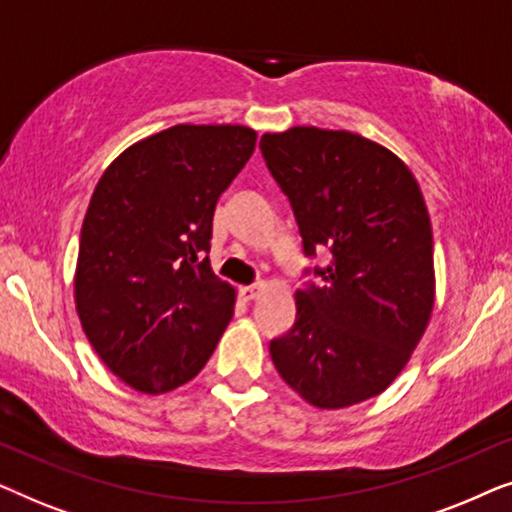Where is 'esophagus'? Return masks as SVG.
Returning a JSON list of instances; mask_svg holds the SVG:
<instances>
[{
    "label": "esophagus",
    "instance_id": "34e87169",
    "mask_svg": "<svg viewBox=\"0 0 512 512\" xmlns=\"http://www.w3.org/2000/svg\"><path fill=\"white\" fill-rule=\"evenodd\" d=\"M258 293H261V286H258V284H254V286H242V289H240V296H242L244 300H247V303H249V300H254V298L258 296Z\"/></svg>",
    "mask_w": 512,
    "mask_h": 512
}]
</instances>
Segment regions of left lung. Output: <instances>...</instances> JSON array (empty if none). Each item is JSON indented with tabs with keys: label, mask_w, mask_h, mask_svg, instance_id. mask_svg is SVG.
Returning <instances> with one entry per match:
<instances>
[{
	"label": "left lung",
	"mask_w": 512,
	"mask_h": 512,
	"mask_svg": "<svg viewBox=\"0 0 512 512\" xmlns=\"http://www.w3.org/2000/svg\"><path fill=\"white\" fill-rule=\"evenodd\" d=\"M289 198L305 268L296 324L270 340L277 373L317 408L382 394L422 340L433 310V235L422 191L401 158L347 130L291 128L261 137Z\"/></svg>",
	"instance_id": "8db88e82"
}]
</instances>
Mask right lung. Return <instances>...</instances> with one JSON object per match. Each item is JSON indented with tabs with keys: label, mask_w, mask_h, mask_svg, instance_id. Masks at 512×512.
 <instances>
[{
	"label": "right lung",
	"mask_w": 512,
	"mask_h": 512,
	"mask_svg": "<svg viewBox=\"0 0 512 512\" xmlns=\"http://www.w3.org/2000/svg\"><path fill=\"white\" fill-rule=\"evenodd\" d=\"M256 146L242 125H174L123 151L81 228L76 312L111 373L144 394L193 380L233 317L209 265L212 221Z\"/></svg>",
	"instance_id": "1"
}]
</instances>
